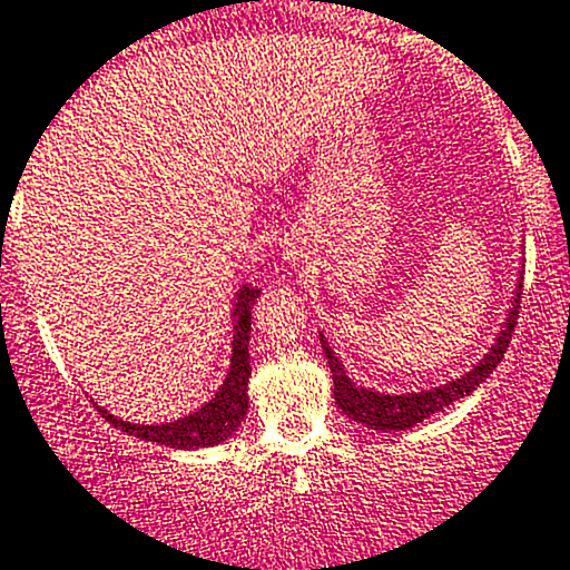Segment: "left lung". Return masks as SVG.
<instances>
[{"mask_svg":"<svg viewBox=\"0 0 570 570\" xmlns=\"http://www.w3.org/2000/svg\"><path fill=\"white\" fill-rule=\"evenodd\" d=\"M521 281H524V269L515 278V289L513 297H510V308L504 314L502 327H499L497 338H493L491 347L485 350L480 361L471 366L469 372L463 375L452 377V381L441 383V386L433 389H419V392H405V394H389V392H377V389L370 386H358L353 377L344 372L342 358L333 353L331 342L320 333L322 350H325L327 366L333 372V400L336 405L342 407V413H347L353 422H358L361 428L370 430H383V433H392V430H407L413 424L424 422L433 413L444 411L446 405H455L461 402L463 396H469L480 386L485 377L493 375L499 361L504 358L510 344V333H513L515 320H519V303H521Z\"/></svg>","mask_w":570,"mask_h":570,"instance_id":"left-lung-1","label":"left lung"}]
</instances>
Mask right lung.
Masks as SVG:
<instances>
[{"instance_id":"add662e5","label":"right lung","mask_w":570,"mask_h":570,"mask_svg":"<svg viewBox=\"0 0 570 570\" xmlns=\"http://www.w3.org/2000/svg\"><path fill=\"white\" fill-rule=\"evenodd\" d=\"M262 295L248 284H239L237 295L232 303V364H228L226 377H223L220 389L209 402L195 407L187 416H178L174 422L163 424H137L124 422L115 413L101 411V416L109 424H115L124 433L135 435L140 441H151V444L170 446V450H204V446H217L243 424L248 416V381H250V314L253 303Z\"/></svg>"}]
</instances>
